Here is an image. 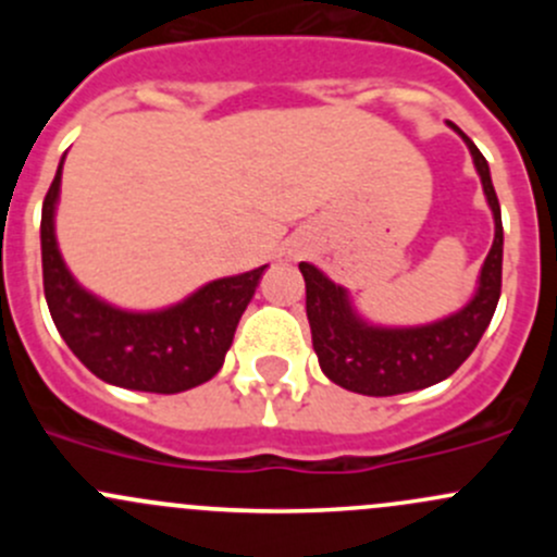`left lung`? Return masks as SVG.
I'll return each instance as SVG.
<instances>
[{
  "instance_id": "obj_1",
  "label": "left lung",
  "mask_w": 557,
  "mask_h": 557,
  "mask_svg": "<svg viewBox=\"0 0 557 557\" xmlns=\"http://www.w3.org/2000/svg\"><path fill=\"white\" fill-rule=\"evenodd\" d=\"M453 128L469 145L496 221V237L482 263L480 290L463 310L420 329H374L352 312L345 288L331 283L312 263H299L307 285V320L320 369L331 383L345 391L363 396H396L442 383L474 352L496 312L504 256L502 207L485 156L458 126Z\"/></svg>"
}]
</instances>
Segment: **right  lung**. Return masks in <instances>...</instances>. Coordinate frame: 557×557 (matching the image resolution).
Returning <instances> with one entry per match:
<instances>
[{"instance_id": "obj_1", "label": "right lung", "mask_w": 557, "mask_h": 557, "mask_svg": "<svg viewBox=\"0 0 557 557\" xmlns=\"http://www.w3.org/2000/svg\"><path fill=\"white\" fill-rule=\"evenodd\" d=\"M61 164L42 201V288L70 350L99 380L145 393H180L218 374L263 269L205 285L161 312H123L86 294L61 261L53 234Z\"/></svg>"}]
</instances>
